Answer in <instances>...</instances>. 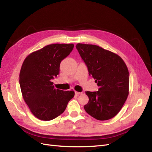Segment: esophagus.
I'll use <instances>...</instances> for the list:
<instances>
[{"mask_svg":"<svg viewBox=\"0 0 152 152\" xmlns=\"http://www.w3.org/2000/svg\"><path fill=\"white\" fill-rule=\"evenodd\" d=\"M82 94H83V93H82V92H75V94L77 96H79V95Z\"/></svg>","mask_w":152,"mask_h":152,"instance_id":"34e87169","label":"esophagus"}]
</instances>
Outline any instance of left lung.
I'll return each mask as SVG.
<instances>
[{
  "instance_id": "left-lung-1",
  "label": "left lung",
  "mask_w": 152,
  "mask_h": 152,
  "mask_svg": "<svg viewBox=\"0 0 152 152\" xmlns=\"http://www.w3.org/2000/svg\"><path fill=\"white\" fill-rule=\"evenodd\" d=\"M76 48L99 87L96 92H86L89 97L86 112L97 120H109L120 112L127 98L128 68L118 55L96 45L79 43Z\"/></svg>"
}]
</instances>
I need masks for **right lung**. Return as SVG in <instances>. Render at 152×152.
Returning <instances> with one entry per match:
<instances>
[{
	"label": "right lung",
	"instance_id": "add662e5",
	"mask_svg": "<svg viewBox=\"0 0 152 152\" xmlns=\"http://www.w3.org/2000/svg\"><path fill=\"white\" fill-rule=\"evenodd\" d=\"M73 47V44H50L28 54L23 63L20 73L23 98L40 120L50 121L60 115L75 95L73 91L55 89L51 82Z\"/></svg>",
	"mask_w": 152,
	"mask_h": 152
}]
</instances>
